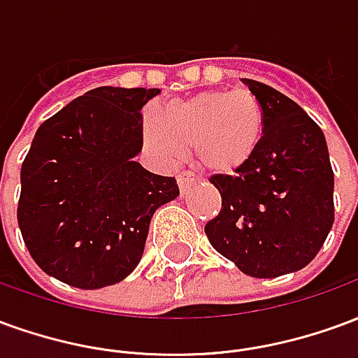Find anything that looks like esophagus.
Returning a JSON list of instances; mask_svg holds the SVG:
<instances>
[{"label":"esophagus","instance_id":"esophagus-1","mask_svg":"<svg viewBox=\"0 0 358 358\" xmlns=\"http://www.w3.org/2000/svg\"><path fill=\"white\" fill-rule=\"evenodd\" d=\"M197 184V178H195L192 172H180L178 174V186H180V192L182 194H186L187 189L192 186H195Z\"/></svg>","mask_w":358,"mask_h":358}]
</instances>
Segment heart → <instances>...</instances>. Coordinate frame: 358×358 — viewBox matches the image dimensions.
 Returning a JSON list of instances; mask_svg holds the SVG:
<instances>
[{
	"instance_id": "1",
	"label": "heart",
	"mask_w": 358,
	"mask_h": 358,
	"mask_svg": "<svg viewBox=\"0 0 358 358\" xmlns=\"http://www.w3.org/2000/svg\"><path fill=\"white\" fill-rule=\"evenodd\" d=\"M263 130V107L249 90H210L164 103L143 140L163 163H178L194 148L201 171L226 176L253 159Z\"/></svg>"
}]
</instances>
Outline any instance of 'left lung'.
<instances>
[{
    "label": "left lung",
    "instance_id": "1",
    "mask_svg": "<svg viewBox=\"0 0 358 358\" xmlns=\"http://www.w3.org/2000/svg\"><path fill=\"white\" fill-rule=\"evenodd\" d=\"M264 113L255 155L234 176L215 174L222 195L205 234L218 253L253 278L305 268L334 224V172L324 132L297 103L243 78Z\"/></svg>",
    "mask_w": 358,
    "mask_h": 358
}]
</instances>
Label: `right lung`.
I'll use <instances>...</instances> for the list:
<instances>
[{
    "mask_svg": "<svg viewBox=\"0 0 358 358\" xmlns=\"http://www.w3.org/2000/svg\"><path fill=\"white\" fill-rule=\"evenodd\" d=\"M151 88L101 86L48 118L20 169L17 218L30 255L80 289L118 284L140 263L155 210L180 195L143 169V105Z\"/></svg>",
    "mask_w": 358,
    "mask_h": 358,
    "instance_id": "1",
    "label": "right lung"
}]
</instances>
